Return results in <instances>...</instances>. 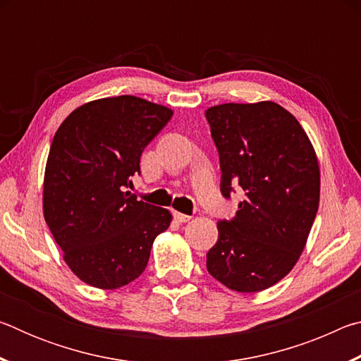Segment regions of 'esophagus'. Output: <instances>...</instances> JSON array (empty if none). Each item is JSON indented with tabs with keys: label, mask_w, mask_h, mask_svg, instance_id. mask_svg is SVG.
Instances as JSON below:
<instances>
[{
	"label": "esophagus",
	"mask_w": 361,
	"mask_h": 361,
	"mask_svg": "<svg viewBox=\"0 0 361 361\" xmlns=\"http://www.w3.org/2000/svg\"><path fill=\"white\" fill-rule=\"evenodd\" d=\"M173 216H175V219H176V221H178V223H188V221H191V216L185 215V213H180V212H175Z\"/></svg>",
	"instance_id": "34e87169"
}]
</instances>
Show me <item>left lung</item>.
<instances>
[{
  "mask_svg": "<svg viewBox=\"0 0 361 361\" xmlns=\"http://www.w3.org/2000/svg\"><path fill=\"white\" fill-rule=\"evenodd\" d=\"M219 152L221 192L245 191L234 219L219 221L207 253L210 276L258 293L296 266L320 204V166L307 133L276 102L223 103L205 111Z\"/></svg>",
  "mask_w": 361,
  "mask_h": 361,
  "instance_id": "8db88e82",
  "label": "left lung"
}]
</instances>
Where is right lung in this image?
I'll use <instances>...</instances> for the list:
<instances>
[{
    "instance_id": "1",
    "label": "right lung",
    "mask_w": 361,
    "mask_h": 361,
    "mask_svg": "<svg viewBox=\"0 0 361 361\" xmlns=\"http://www.w3.org/2000/svg\"><path fill=\"white\" fill-rule=\"evenodd\" d=\"M173 109L140 97H106L66 116L49 149L42 213L63 261L84 283L116 290L142 276L172 213L126 191L140 157Z\"/></svg>"
}]
</instances>
